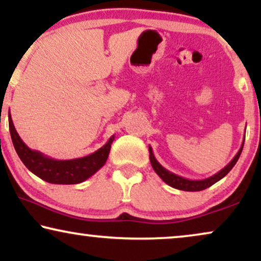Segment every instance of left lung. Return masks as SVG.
<instances>
[{
  "instance_id": "1",
  "label": "left lung",
  "mask_w": 261,
  "mask_h": 261,
  "mask_svg": "<svg viewBox=\"0 0 261 261\" xmlns=\"http://www.w3.org/2000/svg\"><path fill=\"white\" fill-rule=\"evenodd\" d=\"M244 142H245V139H244V141H242V145H241L240 149H239V152L237 153V155H235L234 158L230 160V163L228 164L226 167H223L222 170L214 174V176L205 178V179H201V180L187 179V178H183L180 176H177V174H174L172 172H170L169 170H166L165 167H163L162 165H160L158 160L155 159L154 154H153L151 146L148 147L149 162H151L152 167H153V170L155 171V173L158 174V176L162 178V179L165 181L167 185H170V187L178 189V190H183V191H201V190H204V189H206V188L212 187L213 184H215L216 181H219L220 179H222V178L226 176V174H228V172H229L231 169H233L234 165L238 162V159L240 158L242 148H244Z\"/></svg>"
}]
</instances>
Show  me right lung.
<instances>
[{"label":"right lung","mask_w":261,"mask_h":261,"mask_svg":"<svg viewBox=\"0 0 261 261\" xmlns=\"http://www.w3.org/2000/svg\"><path fill=\"white\" fill-rule=\"evenodd\" d=\"M8 120L14 148L21 162L32 173L52 184H78L87 180L105 165L115 138L113 135L105 146L83 158L57 160L28 147L17 134L10 114H8Z\"/></svg>","instance_id":"right-lung-1"}]
</instances>
